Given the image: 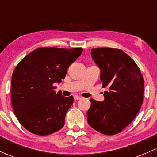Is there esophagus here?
<instances>
[{
  "mask_svg": "<svg viewBox=\"0 0 157 157\" xmlns=\"http://www.w3.org/2000/svg\"><path fill=\"white\" fill-rule=\"evenodd\" d=\"M74 98H75V100H80V99L82 98V97H80V96H78V95H75V96H74Z\"/></svg>",
  "mask_w": 157,
  "mask_h": 157,
  "instance_id": "esophagus-1",
  "label": "esophagus"
}]
</instances>
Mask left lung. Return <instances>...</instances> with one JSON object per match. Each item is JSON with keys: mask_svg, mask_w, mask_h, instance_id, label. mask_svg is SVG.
<instances>
[{"mask_svg": "<svg viewBox=\"0 0 157 157\" xmlns=\"http://www.w3.org/2000/svg\"><path fill=\"white\" fill-rule=\"evenodd\" d=\"M93 60L100 69L105 100L91 99L87 112L89 125L98 132L114 135L121 132L136 116L143 100L144 80L140 68L122 50L91 49Z\"/></svg>", "mask_w": 157, "mask_h": 157, "instance_id": "obj_1", "label": "left lung"}]
</instances>
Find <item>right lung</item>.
Segmentation results:
<instances>
[{"label": "right lung", "mask_w": 157, "mask_h": 157, "mask_svg": "<svg viewBox=\"0 0 157 157\" xmlns=\"http://www.w3.org/2000/svg\"><path fill=\"white\" fill-rule=\"evenodd\" d=\"M82 50L38 48L16 66L12 76L11 100L15 116L26 130L46 136L63 127L74 97L56 94L53 85L62 82L69 66Z\"/></svg>", "instance_id": "obj_1"}]
</instances>
